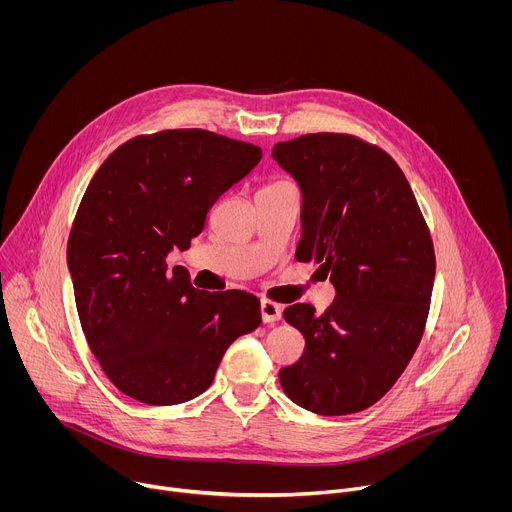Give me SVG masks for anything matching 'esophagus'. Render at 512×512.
Masks as SVG:
<instances>
[{
	"label": "esophagus",
	"instance_id": "esophagus-1",
	"mask_svg": "<svg viewBox=\"0 0 512 512\" xmlns=\"http://www.w3.org/2000/svg\"><path fill=\"white\" fill-rule=\"evenodd\" d=\"M281 310L283 308L279 304H275L271 300H263L261 302V318H263V322H267V324L277 322L281 318Z\"/></svg>",
	"mask_w": 512,
	"mask_h": 512
}]
</instances>
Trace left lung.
I'll list each match as a JSON object with an SVG mask.
<instances>
[{
	"mask_svg": "<svg viewBox=\"0 0 512 512\" xmlns=\"http://www.w3.org/2000/svg\"><path fill=\"white\" fill-rule=\"evenodd\" d=\"M304 194L298 261L320 263L336 287L316 314L283 310L306 348L279 371L285 395L318 415L375 405L415 354L435 277L433 241L397 162L350 133H308L273 148Z\"/></svg>",
	"mask_w": 512,
	"mask_h": 512,
	"instance_id": "left-lung-1",
	"label": "left lung"
}]
</instances>
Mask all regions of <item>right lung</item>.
<instances>
[{
    "label": "right lung",
    "mask_w": 512,
    "mask_h": 512,
    "mask_svg": "<svg viewBox=\"0 0 512 512\" xmlns=\"http://www.w3.org/2000/svg\"><path fill=\"white\" fill-rule=\"evenodd\" d=\"M261 156L206 129H164L121 143L89 182L66 261L85 338L127 397L158 407L198 397L227 348L261 324L255 296L196 289L166 263Z\"/></svg>",
    "instance_id": "obj_1"
}]
</instances>
